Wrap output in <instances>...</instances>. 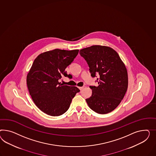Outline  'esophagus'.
I'll use <instances>...</instances> for the list:
<instances>
[{
    "label": "esophagus",
    "mask_w": 156,
    "mask_h": 156,
    "mask_svg": "<svg viewBox=\"0 0 156 156\" xmlns=\"http://www.w3.org/2000/svg\"><path fill=\"white\" fill-rule=\"evenodd\" d=\"M84 87V86H82V87H79V89H80V90H82L83 89Z\"/></svg>",
    "instance_id": "1"
}]
</instances>
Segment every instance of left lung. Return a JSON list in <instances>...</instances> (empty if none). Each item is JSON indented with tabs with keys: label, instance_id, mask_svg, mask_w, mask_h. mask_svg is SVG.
I'll return each instance as SVG.
<instances>
[{
	"label": "left lung",
	"instance_id": "1",
	"mask_svg": "<svg viewBox=\"0 0 156 156\" xmlns=\"http://www.w3.org/2000/svg\"><path fill=\"white\" fill-rule=\"evenodd\" d=\"M80 55L90 67L92 77H98V86H90L92 95L86 101L98 114L115 110L124 97L128 88L126 67L116 51L108 46L93 45L82 49Z\"/></svg>",
	"mask_w": 156,
	"mask_h": 156
}]
</instances>
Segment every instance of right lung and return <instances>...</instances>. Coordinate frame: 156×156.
Segmentation results:
<instances>
[{"label": "right lung", "mask_w": 156, "mask_h": 156, "mask_svg": "<svg viewBox=\"0 0 156 156\" xmlns=\"http://www.w3.org/2000/svg\"><path fill=\"white\" fill-rule=\"evenodd\" d=\"M79 50L55 49L44 52L34 60L27 76V84L34 104L43 112L57 116L66 112L72 99L80 90L63 85L62 76L70 78L65 69L73 61Z\"/></svg>", "instance_id": "1"}]
</instances>
